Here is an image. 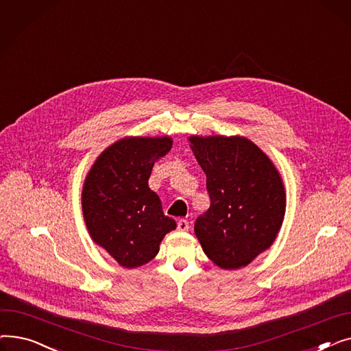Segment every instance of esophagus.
Masks as SVG:
<instances>
[{"label": "esophagus", "instance_id": "obj_1", "mask_svg": "<svg viewBox=\"0 0 351 351\" xmlns=\"http://www.w3.org/2000/svg\"><path fill=\"white\" fill-rule=\"evenodd\" d=\"M178 230H179V232H186V230H189V222H188V220L180 219L179 222H178Z\"/></svg>", "mask_w": 351, "mask_h": 351}]
</instances>
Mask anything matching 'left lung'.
Instances as JSON below:
<instances>
[{
	"instance_id": "left-lung-1",
	"label": "left lung",
	"mask_w": 351,
	"mask_h": 351,
	"mask_svg": "<svg viewBox=\"0 0 351 351\" xmlns=\"http://www.w3.org/2000/svg\"><path fill=\"white\" fill-rule=\"evenodd\" d=\"M206 173L210 208L196 219L195 234L219 267L247 266L267 250L286 213L283 179L270 158L245 136H189Z\"/></svg>"
}]
</instances>
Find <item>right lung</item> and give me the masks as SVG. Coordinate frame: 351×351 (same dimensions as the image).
I'll use <instances>...</instances> for the list:
<instances>
[{"label": "right lung", "instance_id": "1", "mask_svg": "<svg viewBox=\"0 0 351 351\" xmlns=\"http://www.w3.org/2000/svg\"><path fill=\"white\" fill-rule=\"evenodd\" d=\"M171 147V136H125L101 152L86 173L82 186L86 229L122 267L151 262L165 234L176 229L147 185L155 162Z\"/></svg>", "mask_w": 351, "mask_h": 351}]
</instances>
